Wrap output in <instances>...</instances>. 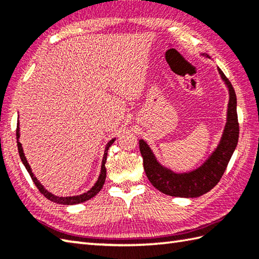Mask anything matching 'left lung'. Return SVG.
Segmentation results:
<instances>
[{
    "instance_id": "left-lung-1",
    "label": "left lung",
    "mask_w": 259,
    "mask_h": 259,
    "mask_svg": "<svg viewBox=\"0 0 259 259\" xmlns=\"http://www.w3.org/2000/svg\"><path fill=\"white\" fill-rule=\"evenodd\" d=\"M218 71L229 90L227 123L225 126L221 144L200 168L189 174H174L171 170L163 168L156 160L150 148L144 140L139 141V148L141 156L144 158V168L147 177L151 185L163 194L183 198H195L206 194L219 183L228 166L233 152L236 149L239 137V123L237 108H236L237 107V99H236L235 90L227 76L219 68Z\"/></svg>"
}]
</instances>
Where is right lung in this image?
Returning <instances> with one entry per match:
<instances>
[{"mask_svg":"<svg viewBox=\"0 0 259 259\" xmlns=\"http://www.w3.org/2000/svg\"><path fill=\"white\" fill-rule=\"evenodd\" d=\"M19 138H20V128H19V122H18V126H16V139H18V149H19L20 158H21L22 162H23V164L25 166L27 172L30 174L31 178L33 180V183H34L35 186L37 187L38 191H40L43 196L47 197L49 200H51L53 202H57V203H61V205H75V203H80V202H83V201H87V200L91 199L92 197H95L98 194V192L101 190V188L103 187V184H104V180H106V176H107V169H106V166H104V164H106V161H107L108 150H109V147L112 145V142L114 141V139L110 140L108 142V145L106 147V150H104V156H103L102 166H101V174H100V176H99V178H98V181L96 183V185L93 186L89 191L84 192L83 195L73 196V197H58V196L52 195L51 192H49L48 190H46L45 187H43L40 183H38L37 179L34 177V175H33L32 170H31L30 164L27 163V160H26V158L24 156V152H23V148H22V145H21V142L19 141Z\"/></svg>","mask_w":259,"mask_h":259,"instance_id":"1","label":"right lung"}]
</instances>
